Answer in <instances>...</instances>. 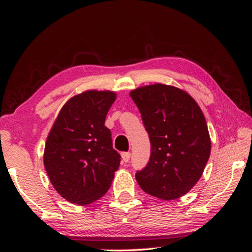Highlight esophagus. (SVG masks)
<instances>
[{
    "label": "esophagus",
    "instance_id": "obj_1",
    "mask_svg": "<svg viewBox=\"0 0 252 252\" xmlns=\"http://www.w3.org/2000/svg\"><path fill=\"white\" fill-rule=\"evenodd\" d=\"M122 158H123V161H125V163H127V161H128L129 158H130V154L129 153H123L122 154Z\"/></svg>",
    "mask_w": 252,
    "mask_h": 252
}]
</instances>
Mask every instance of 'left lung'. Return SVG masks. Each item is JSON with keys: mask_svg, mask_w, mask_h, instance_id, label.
Instances as JSON below:
<instances>
[{"mask_svg": "<svg viewBox=\"0 0 252 252\" xmlns=\"http://www.w3.org/2000/svg\"><path fill=\"white\" fill-rule=\"evenodd\" d=\"M149 134L151 154L135 174L147 194L175 199L201 179L211 153V140L201 108L187 92L154 84L129 93Z\"/></svg>", "mask_w": 252, "mask_h": 252, "instance_id": "obj_1", "label": "left lung"}]
</instances>
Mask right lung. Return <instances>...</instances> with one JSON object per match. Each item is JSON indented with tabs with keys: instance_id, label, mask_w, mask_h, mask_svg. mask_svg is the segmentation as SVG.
Wrapping results in <instances>:
<instances>
[{
	"instance_id": "right-lung-1",
	"label": "right lung",
	"mask_w": 252,
	"mask_h": 252,
	"mask_svg": "<svg viewBox=\"0 0 252 252\" xmlns=\"http://www.w3.org/2000/svg\"><path fill=\"white\" fill-rule=\"evenodd\" d=\"M116 93L86 91L63 105L48 134L43 164L51 185L66 201L87 205L109 190L119 168L105 117Z\"/></svg>"
}]
</instances>
